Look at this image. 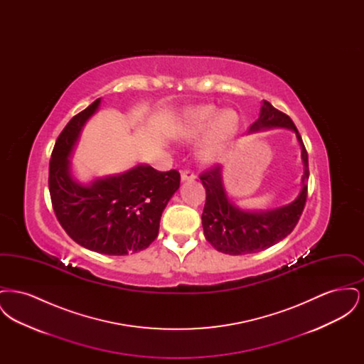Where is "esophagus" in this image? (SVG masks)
<instances>
[{
  "mask_svg": "<svg viewBox=\"0 0 364 364\" xmlns=\"http://www.w3.org/2000/svg\"><path fill=\"white\" fill-rule=\"evenodd\" d=\"M193 178H195L193 172H191V171L181 172V181H190V180H193Z\"/></svg>",
  "mask_w": 364,
  "mask_h": 364,
  "instance_id": "34e87169",
  "label": "esophagus"
}]
</instances>
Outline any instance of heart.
I'll return each instance as SVG.
<instances>
[{"instance_id": "1", "label": "heart", "mask_w": 364, "mask_h": 364, "mask_svg": "<svg viewBox=\"0 0 364 364\" xmlns=\"http://www.w3.org/2000/svg\"><path fill=\"white\" fill-rule=\"evenodd\" d=\"M237 128L239 117L233 110L218 112L215 106L206 105L187 110L174 129V136L193 141L206 133L198 147V158L203 164H217L230 147Z\"/></svg>"}]
</instances>
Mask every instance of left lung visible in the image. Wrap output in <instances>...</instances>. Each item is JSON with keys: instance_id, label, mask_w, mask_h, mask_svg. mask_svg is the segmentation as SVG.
Returning <instances> with one entry per match:
<instances>
[{"instance_id": "left-lung-1", "label": "left lung", "mask_w": 364, "mask_h": 364, "mask_svg": "<svg viewBox=\"0 0 364 364\" xmlns=\"http://www.w3.org/2000/svg\"><path fill=\"white\" fill-rule=\"evenodd\" d=\"M270 128H288L296 134L304 165L301 191L294 202L287 206L269 211H245L233 205L228 198L220 165H214L200 174L202 184L206 188V203L202 214L203 232L206 240L220 252L244 255L263 251L287 237L303 213L310 176L307 150L291 117L270 102L263 101L259 119L250 127V132Z\"/></svg>"}]
</instances>
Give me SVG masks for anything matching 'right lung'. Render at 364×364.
I'll list each match as a JSON object with an SVG mask.
<instances>
[{"instance_id": "obj_1", "label": "right lung", "mask_w": 364, "mask_h": 364, "mask_svg": "<svg viewBox=\"0 0 364 364\" xmlns=\"http://www.w3.org/2000/svg\"><path fill=\"white\" fill-rule=\"evenodd\" d=\"M101 98L70 119L55 140L49 165V191L58 223L73 242L105 255H127L156 240L164 208L180 187L177 171L138 165L116 176L77 183L70 158Z\"/></svg>"}]
</instances>
